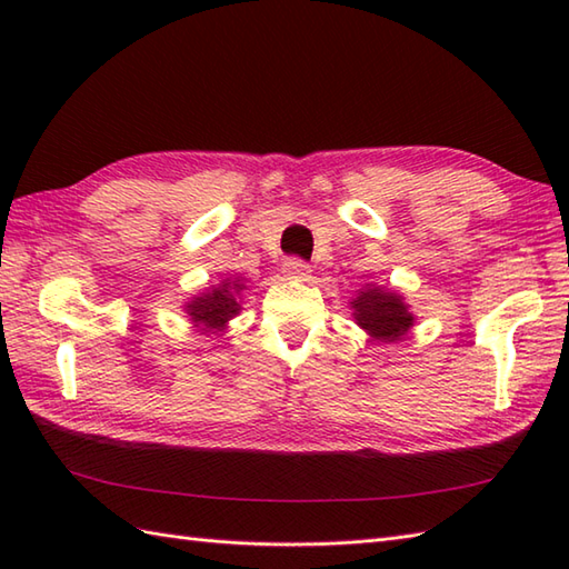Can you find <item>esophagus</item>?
<instances>
[{"instance_id": "esophagus-1", "label": "esophagus", "mask_w": 569, "mask_h": 569, "mask_svg": "<svg viewBox=\"0 0 569 569\" xmlns=\"http://www.w3.org/2000/svg\"><path fill=\"white\" fill-rule=\"evenodd\" d=\"M283 273L286 278H296V281H306V278L310 276V266L306 261L300 259H286L283 261Z\"/></svg>"}]
</instances>
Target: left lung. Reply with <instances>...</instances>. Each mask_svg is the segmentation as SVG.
I'll list each match as a JSON object with an SVG mask.
<instances>
[{
    "label": "left lung",
    "mask_w": 569,
    "mask_h": 569,
    "mask_svg": "<svg viewBox=\"0 0 569 569\" xmlns=\"http://www.w3.org/2000/svg\"><path fill=\"white\" fill-rule=\"evenodd\" d=\"M352 316L369 337L379 342H396L413 328V312L403 303V296L381 286H365L352 300Z\"/></svg>",
    "instance_id": "obj_1"
}]
</instances>
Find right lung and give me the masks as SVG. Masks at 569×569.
Here are the masks:
<instances>
[{
    "label": "right lung",
    "instance_id": "right-lung-1",
    "mask_svg": "<svg viewBox=\"0 0 569 569\" xmlns=\"http://www.w3.org/2000/svg\"><path fill=\"white\" fill-rule=\"evenodd\" d=\"M244 288L247 286L241 283V278H234V281L232 278H224V281L220 286H214L212 291H204L192 298L186 306V312L190 320L196 322V328H202L204 332L222 330L241 310L237 296L244 291Z\"/></svg>",
    "mask_w": 569,
    "mask_h": 569
}]
</instances>
